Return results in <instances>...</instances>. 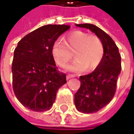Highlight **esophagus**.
<instances>
[{
    "label": "esophagus",
    "instance_id": "1",
    "mask_svg": "<svg viewBox=\"0 0 134 134\" xmlns=\"http://www.w3.org/2000/svg\"><path fill=\"white\" fill-rule=\"evenodd\" d=\"M75 75H72V74H69L67 75V79H70V78H72V77H75Z\"/></svg>",
    "mask_w": 134,
    "mask_h": 134
}]
</instances>
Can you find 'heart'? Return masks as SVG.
<instances>
[{"label": "heart", "instance_id": "heart-1", "mask_svg": "<svg viewBox=\"0 0 134 134\" xmlns=\"http://www.w3.org/2000/svg\"><path fill=\"white\" fill-rule=\"evenodd\" d=\"M77 58L67 66L73 71H83L86 68L90 71L95 70L101 63L104 48L101 39L93 34L82 30H74L65 36L64 42L57 40L52 46V55L56 63L65 67L73 57L74 50Z\"/></svg>", "mask_w": 134, "mask_h": 134}]
</instances>
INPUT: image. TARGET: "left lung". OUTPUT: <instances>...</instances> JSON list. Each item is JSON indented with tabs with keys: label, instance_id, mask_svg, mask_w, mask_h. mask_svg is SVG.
Segmentation results:
<instances>
[{
	"label": "left lung",
	"instance_id": "left-lung-1",
	"mask_svg": "<svg viewBox=\"0 0 134 134\" xmlns=\"http://www.w3.org/2000/svg\"><path fill=\"white\" fill-rule=\"evenodd\" d=\"M76 26L90 29L101 39L104 48L100 65L92 73L80 76V86L75 95L77 110L83 113H93L107 105L114 97L121 69V55L113 39L100 28L91 24Z\"/></svg>",
	"mask_w": 134,
	"mask_h": 134
}]
</instances>
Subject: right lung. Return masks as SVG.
<instances>
[{
  "mask_svg": "<svg viewBox=\"0 0 134 134\" xmlns=\"http://www.w3.org/2000/svg\"><path fill=\"white\" fill-rule=\"evenodd\" d=\"M69 25L48 24L26 35L14 51L13 87L20 103L29 110H50L57 92L66 83L65 74L56 66L52 46Z\"/></svg>",
  "mask_w": 134,
  "mask_h": 134,
  "instance_id": "right-lung-1",
  "label": "right lung"
}]
</instances>
